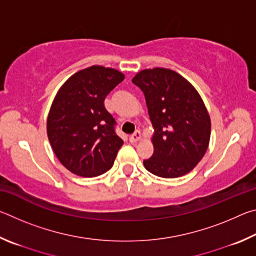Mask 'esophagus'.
<instances>
[{"instance_id": "esophagus-1", "label": "esophagus", "mask_w": 256, "mask_h": 256, "mask_svg": "<svg viewBox=\"0 0 256 256\" xmlns=\"http://www.w3.org/2000/svg\"><path fill=\"white\" fill-rule=\"evenodd\" d=\"M141 138V132L140 131H136L131 136H130V142H136Z\"/></svg>"}]
</instances>
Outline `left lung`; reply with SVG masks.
Wrapping results in <instances>:
<instances>
[{
  "instance_id": "8db88e82",
  "label": "left lung",
  "mask_w": 256,
  "mask_h": 256,
  "mask_svg": "<svg viewBox=\"0 0 256 256\" xmlns=\"http://www.w3.org/2000/svg\"><path fill=\"white\" fill-rule=\"evenodd\" d=\"M132 82L144 94L154 128V154L146 170L164 178L188 174L203 158L210 141V116L196 89L178 73L156 68Z\"/></svg>"
}]
</instances>
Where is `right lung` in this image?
Masks as SVG:
<instances>
[{"instance_id": "right-lung-1", "label": "right lung", "mask_w": 256, "mask_h": 256, "mask_svg": "<svg viewBox=\"0 0 256 256\" xmlns=\"http://www.w3.org/2000/svg\"><path fill=\"white\" fill-rule=\"evenodd\" d=\"M123 80L115 68L92 66L73 74L56 94L47 136L56 157L73 174L99 176L114 164L124 142L104 100Z\"/></svg>"}]
</instances>
